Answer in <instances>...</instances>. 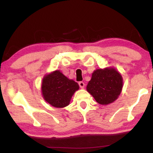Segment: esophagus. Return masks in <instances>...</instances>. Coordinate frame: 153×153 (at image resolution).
<instances>
[{"mask_svg": "<svg viewBox=\"0 0 153 153\" xmlns=\"http://www.w3.org/2000/svg\"><path fill=\"white\" fill-rule=\"evenodd\" d=\"M79 86H80L81 88H84V86H85V83H83V81H79Z\"/></svg>", "mask_w": 153, "mask_h": 153, "instance_id": "1", "label": "esophagus"}]
</instances>
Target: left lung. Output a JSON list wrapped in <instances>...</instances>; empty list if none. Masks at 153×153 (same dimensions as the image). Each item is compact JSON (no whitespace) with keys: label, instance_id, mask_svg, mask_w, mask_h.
Wrapping results in <instances>:
<instances>
[{"label":"left lung","instance_id":"left-lung-1","mask_svg":"<svg viewBox=\"0 0 153 153\" xmlns=\"http://www.w3.org/2000/svg\"><path fill=\"white\" fill-rule=\"evenodd\" d=\"M123 83V77L116 69H97L92 74L86 89L97 103L107 105L118 99Z\"/></svg>","mask_w":153,"mask_h":153}]
</instances>
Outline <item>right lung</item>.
Listing matches in <instances>:
<instances>
[{
  "mask_svg": "<svg viewBox=\"0 0 153 153\" xmlns=\"http://www.w3.org/2000/svg\"><path fill=\"white\" fill-rule=\"evenodd\" d=\"M79 88L78 83L69 79L59 70L45 75L42 83L44 99L56 108H63L69 105L72 95Z\"/></svg>",
  "mask_w": 153,
  "mask_h": 153,
  "instance_id": "1",
  "label": "right lung"
}]
</instances>
